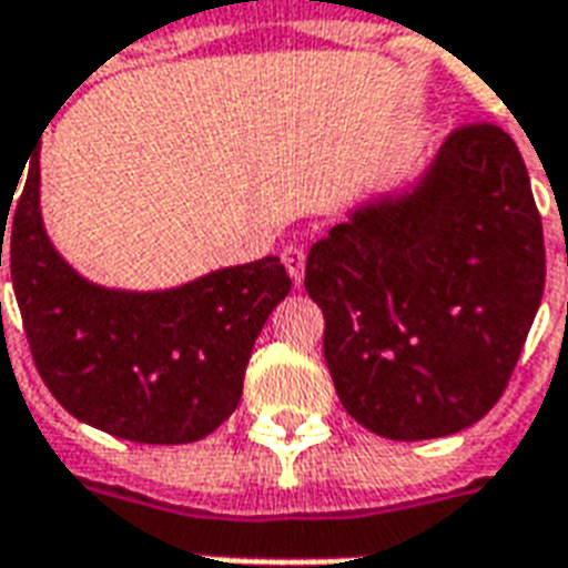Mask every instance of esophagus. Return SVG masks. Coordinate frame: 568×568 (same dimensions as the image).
Segmentation results:
<instances>
[{"mask_svg": "<svg viewBox=\"0 0 568 568\" xmlns=\"http://www.w3.org/2000/svg\"><path fill=\"white\" fill-rule=\"evenodd\" d=\"M280 258H283L285 271H288V276L294 280V285H301L303 271H306V250H303L301 244H288V247L280 253Z\"/></svg>", "mask_w": 568, "mask_h": 568, "instance_id": "1", "label": "esophagus"}]
</instances>
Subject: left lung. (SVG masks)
<instances>
[{
	"mask_svg": "<svg viewBox=\"0 0 568 568\" xmlns=\"http://www.w3.org/2000/svg\"><path fill=\"white\" fill-rule=\"evenodd\" d=\"M542 285L528 168L493 123L450 132L418 180L356 205L306 258L338 400L397 442L466 430L498 404Z\"/></svg>",
	"mask_w": 568,
	"mask_h": 568,
	"instance_id": "left-lung-1",
	"label": "left lung"
}]
</instances>
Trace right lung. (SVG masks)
<instances>
[{"label": "right lung", "mask_w": 568, "mask_h": 568, "mask_svg": "<svg viewBox=\"0 0 568 568\" xmlns=\"http://www.w3.org/2000/svg\"><path fill=\"white\" fill-rule=\"evenodd\" d=\"M26 162L13 214L11 205L0 209V267L8 241L22 327L49 392L79 422L118 439L182 445L209 436L235 413L250 351L292 292L280 258L159 292L97 285L49 241L40 146Z\"/></svg>", "instance_id": "right-lung-1"}]
</instances>
